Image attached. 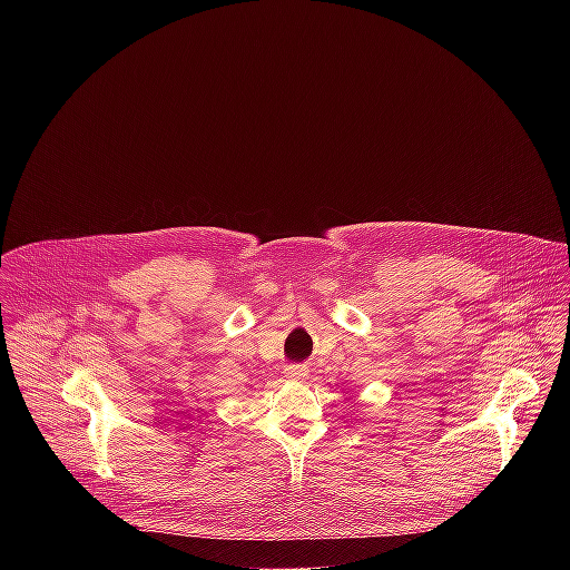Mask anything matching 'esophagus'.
<instances>
[{
    "instance_id": "1",
    "label": "esophagus",
    "mask_w": 570,
    "mask_h": 570,
    "mask_svg": "<svg viewBox=\"0 0 570 570\" xmlns=\"http://www.w3.org/2000/svg\"><path fill=\"white\" fill-rule=\"evenodd\" d=\"M284 374H286L288 379H293V381H304V379L308 376V370L302 367V365H291V367H286Z\"/></svg>"
}]
</instances>
